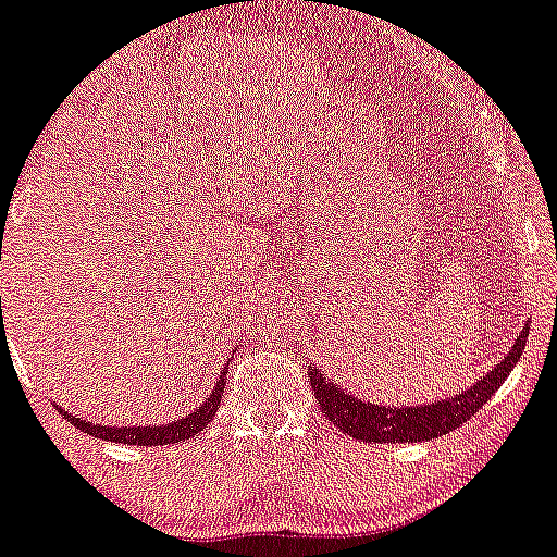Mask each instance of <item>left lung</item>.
I'll use <instances>...</instances> for the list:
<instances>
[{"mask_svg":"<svg viewBox=\"0 0 557 557\" xmlns=\"http://www.w3.org/2000/svg\"><path fill=\"white\" fill-rule=\"evenodd\" d=\"M527 338L529 327H523L503 362L488 372L484 381L470 386L466 394L455 396V399L433 401V405L425 407H381L362 399H354V396L346 394L344 388L327 383L325 377L320 375V370H311L309 381L311 391H314L317 396V405L322 407L325 418L335 428L348 433V436L370 444L428 442V438H438L444 436V433L460 428L462 423H468V420L492 399L494 391L503 386L505 377L510 375V370L516 368V362L521 359Z\"/></svg>","mask_w":557,"mask_h":557,"instance_id":"left-lung-1","label":"left lung"}]
</instances>
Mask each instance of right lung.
Wrapping results in <instances>:
<instances>
[{"label": "right lung", "instance_id": "right-lung-1", "mask_svg": "<svg viewBox=\"0 0 557 557\" xmlns=\"http://www.w3.org/2000/svg\"><path fill=\"white\" fill-rule=\"evenodd\" d=\"M222 391H224V375L219 377L216 388L209 399L200 405V409H195L189 418L176 420V423L169 425H158V428H110V425H95L87 423L82 418H73L69 414V420L78 431L89 433L95 438H108V442L115 444H137V447H161V444H176V442H185V438L195 436L198 431H203L206 425L211 423V418L216 414L219 405H222Z\"/></svg>", "mask_w": 557, "mask_h": 557}]
</instances>
